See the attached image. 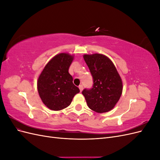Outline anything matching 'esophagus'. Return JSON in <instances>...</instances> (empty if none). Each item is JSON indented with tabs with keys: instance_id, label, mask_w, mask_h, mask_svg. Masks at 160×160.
I'll return each mask as SVG.
<instances>
[{
	"instance_id": "1",
	"label": "esophagus",
	"mask_w": 160,
	"mask_h": 160,
	"mask_svg": "<svg viewBox=\"0 0 160 160\" xmlns=\"http://www.w3.org/2000/svg\"><path fill=\"white\" fill-rule=\"evenodd\" d=\"M79 89L80 91H83V85H79Z\"/></svg>"
}]
</instances>
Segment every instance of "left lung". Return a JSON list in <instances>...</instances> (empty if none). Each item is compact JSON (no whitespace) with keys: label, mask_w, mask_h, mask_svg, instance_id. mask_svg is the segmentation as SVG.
I'll return each mask as SVG.
<instances>
[{"label":"left lung","mask_w":160,"mask_h":160,"mask_svg":"<svg viewBox=\"0 0 160 160\" xmlns=\"http://www.w3.org/2000/svg\"><path fill=\"white\" fill-rule=\"evenodd\" d=\"M83 59L93 76V86L84 89L88 107L95 112L102 113L113 109L123 91L122 78L115 65L109 57L99 53L85 54Z\"/></svg>","instance_id":"obj_1"}]
</instances>
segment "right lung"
I'll return each instance as SVG.
<instances>
[{
	"mask_svg": "<svg viewBox=\"0 0 160 160\" xmlns=\"http://www.w3.org/2000/svg\"><path fill=\"white\" fill-rule=\"evenodd\" d=\"M74 55L61 52L47 62L38 76L37 90L42 103L52 111H60L71 104L79 89L72 83L69 69Z\"/></svg>",
	"mask_w": 160,
	"mask_h": 160,
	"instance_id": "right-lung-1",
	"label": "right lung"
}]
</instances>
